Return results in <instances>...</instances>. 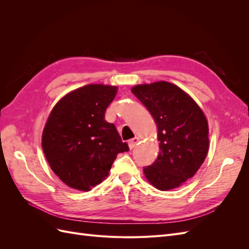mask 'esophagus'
<instances>
[{"mask_svg":"<svg viewBox=\"0 0 249 249\" xmlns=\"http://www.w3.org/2000/svg\"><path fill=\"white\" fill-rule=\"evenodd\" d=\"M138 142H139V138H137V137L131 139L129 141V147H130V149H133L135 146H136L138 144Z\"/></svg>","mask_w":249,"mask_h":249,"instance_id":"esophagus-1","label":"esophagus"}]
</instances>
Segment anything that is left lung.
<instances>
[{
    "mask_svg": "<svg viewBox=\"0 0 249 249\" xmlns=\"http://www.w3.org/2000/svg\"><path fill=\"white\" fill-rule=\"evenodd\" d=\"M132 92L154 117L160 141L157 160L143 168L145 178L157 189H175L191 178L206 159L207 118L189 94L169 82L136 85Z\"/></svg>",
    "mask_w": 249,
    "mask_h": 249,
    "instance_id": "1",
    "label": "left lung"
}]
</instances>
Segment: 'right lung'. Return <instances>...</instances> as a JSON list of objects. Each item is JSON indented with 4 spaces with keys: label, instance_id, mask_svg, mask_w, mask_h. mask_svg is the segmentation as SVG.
<instances>
[{
    "label": "right lung",
    "instance_id": "add662e5",
    "mask_svg": "<svg viewBox=\"0 0 249 249\" xmlns=\"http://www.w3.org/2000/svg\"><path fill=\"white\" fill-rule=\"evenodd\" d=\"M117 87L89 84L67 93L50 113L41 145L52 170L73 189L89 191L127 152L115 125L105 120Z\"/></svg>",
    "mask_w": 249,
    "mask_h": 249
}]
</instances>
